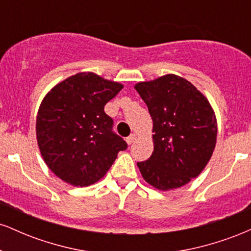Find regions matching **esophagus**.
Returning <instances> with one entry per match:
<instances>
[{
    "instance_id": "34e87169",
    "label": "esophagus",
    "mask_w": 251,
    "mask_h": 251,
    "mask_svg": "<svg viewBox=\"0 0 251 251\" xmlns=\"http://www.w3.org/2000/svg\"><path fill=\"white\" fill-rule=\"evenodd\" d=\"M135 139H137V134L132 133L131 135H129V137L126 138V143H127L128 145H131L132 143H134V140H135Z\"/></svg>"
}]
</instances>
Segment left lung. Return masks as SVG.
I'll use <instances>...</instances> for the list:
<instances>
[{
    "instance_id": "left-lung-1",
    "label": "left lung",
    "mask_w": 251,
    "mask_h": 251,
    "mask_svg": "<svg viewBox=\"0 0 251 251\" xmlns=\"http://www.w3.org/2000/svg\"><path fill=\"white\" fill-rule=\"evenodd\" d=\"M153 122V152L137 163L143 178L168 191L188 184L209 163L217 139V120L209 100L175 74L134 86Z\"/></svg>"
}]
</instances>
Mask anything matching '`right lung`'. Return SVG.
I'll return each instance as SVG.
<instances>
[{"instance_id":"add662e5","label":"right lung","mask_w":251,"mask_h":251,"mask_svg":"<svg viewBox=\"0 0 251 251\" xmlns=\"http://www.w3.org/2000/svg\"><path fill=\"white\" fill-rule=\"evenodd\" d=\"M124 86L82 72L57 83L43 98L36 117V139L47 166L74 186L100 180L127 149L112 131L113 120L103 111Z\"/></svg>"}]
</instances>
